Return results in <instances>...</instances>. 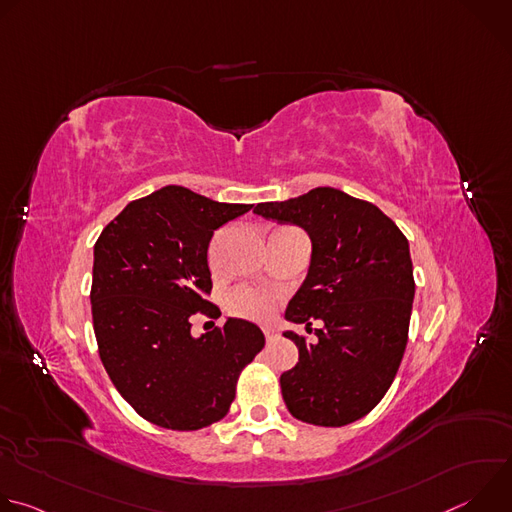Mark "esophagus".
I'll use <instances>...</instances> for the list:
<instances>
[{"instance_id": "34e87169", "label": "esophagus", "mask_w": 512, "mask_h": 512, "mask_svg": "<svg viewBox=\"0 0 512 512\" xmlns=\"http://www.w3.org/2000/svg\"><path fill=\"white\" fill-rule=\"evenodd\" d=\"M263 334H265V338H267V340H275V338L279 336L275 328H263Z\"/></svg>"}]
</instances>
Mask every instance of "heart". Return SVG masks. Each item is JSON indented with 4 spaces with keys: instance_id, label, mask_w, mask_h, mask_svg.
Here are the masks:
<instances>
[{
    "instance_id": "heart-1",
    "label": "heart",
    "mask_w": 512,
    "mask_h": 512,
    "mask_svg": "<svg viewBox=\"0 0 512 512\" xmlns=\"http://www.w3.org/2000/svg\"><path fill=\"white\" fill-rule=\"evenodd\" d=\"M229 310L239 318L263 322L275 312V296L255 287H239L229 296Z\"/></svg>"
}]
</instances>
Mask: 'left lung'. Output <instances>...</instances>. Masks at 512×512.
<instances>
[{
  "label": "left lung",
  "instance_id": "obj_1",
  "mask_svg": "<svg viewBox=\"0 0 512 512\" xmlns=\"http://www.w3.org/2000/svg\"><path fill=\"white\" fill-rule=\"evenodd\" d=\"M255 212L300 225L312 239V265L285 310L296 324L324 322L316 342L285 332L300 352L279 379L289 413L342 427L371 413L389 391L409 338L415 296L407 237L375 204L336 188H314Z\"/></svg>",
  "mask_w": 512,
  "mask_h": 512
}]
</instances>
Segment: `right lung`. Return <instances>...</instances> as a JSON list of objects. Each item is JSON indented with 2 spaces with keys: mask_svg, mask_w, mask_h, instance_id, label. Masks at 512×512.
Returning <instances> with one entry per match:
<instances>
[{
  "mask_svg": "<svg viewBox=\"0 0 512 512\" xmlns=\"http://www.w3.org/2000/svg\"><path fill=\"white\" fill-rule=\"evenodd\" d=\"M253 204L214 202L166 186L129 202L95 243L91 312L103 367L119 395L154 425L194 431L221 421L239 375L265 346L231 318L200 338L192 316L216 318L208 245Z\"/></svg>",
  "mask_w": 512,
  "mask_h": 512,
  "instance_id": "obj_1",
  "label": "right lung"
}]
</instances>
